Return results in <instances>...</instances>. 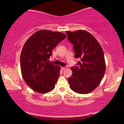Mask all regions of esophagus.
Returning <instances> with one entry per match:
<instances>
[{"label": "esophagus", "mask_w": 124, "mask_h": 124, "mask_svg": "<svg viewBox=\"0 0 124 124\" xmlns=\"http://www.w3.org/2000/svg\"><path fill=\"white\" fill-rule=\"evenodd\" d=\"M61 69H62V70H67V67H61Z\"/></svg>", "instance_id": "esophagus-1"}]
</instances>
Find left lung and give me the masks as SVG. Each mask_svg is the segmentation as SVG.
<instances>
[{
  "instance_id": "obj_1",
  "label": "left lung",
  "mask_w": 124,
  "mask_h": 124,
  "mask_svg": "<svg viewBox=\"0 0 124 124\" xmlns=\"http://www.w3.org/2000/svg\"><path fill=\"white\" fill-rule=\"evenodd\" d=\"M66 33L73 44L75 57L80 59L78 67L70 68L73 74L68 79L70 87L77 93H89L98 86L104 77L103 51L95 38L87 31H66Z\"/></svg>"
}]
</instances>
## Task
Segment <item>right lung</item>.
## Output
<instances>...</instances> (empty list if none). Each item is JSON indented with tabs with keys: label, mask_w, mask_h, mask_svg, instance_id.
<instances>
[{
	"label": "right lung",
	"mask_w": 124,
	"mask_h": 124,
	"mask_svg": "<svg viewBox=\"0 0 124 124\" xmlns=\"http://www.w3.org/2000/svg\"><path fill=\"white\" fill-rule=\"evenodd\" d=\"M66 37L61 32L40 30L24 43L20 56L21 70L24 81L33 90L45 93L55 87L61 68L48 62V59L52 50Z\"/></svg>",
	"instance_id": "right-lung-1"
}]
</instances>
